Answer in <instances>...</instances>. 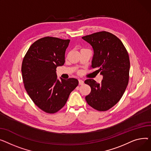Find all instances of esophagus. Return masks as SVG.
Returning a JSON list of instances; mask_svg holds the SVG:
<instances>
[{
  "label": "esophagus",
  "mask_w": 151,
  "mask_h": 151,
  "mask_svg": "<svg viewBox=\"0 0 151 151\" xmlns=\"http://www.w3.org/2000/svg\"><path fill=\"white\" fill-rule=\"evenodd\" d=\"M83 83H84V82L82 81V80H81V79L78 80V84L80 85H83Z\"/></svg>",
  "instance_id": "obj_1"
}]
</instances>
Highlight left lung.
I'll return each mask as SVG.
<instances>
[{"mask_svg": "<svg viewBox=\"0 0 151 151\" xmlns=\"http://www.w3.org/2000/svg\"><path fill=\"white\" fill-rule=\"evenodd\" d=\"M82 39L90 43L94 50L91 68H96V71L103 76L100 83L91 78L85 81L91 87V92L85 97V100L94 109L107 111L119 101L128 85V52L122 41L108 32L94 33Z\"/></svg>", "mask_w": 151, "mask_h": 151, "instance_id": "obj_1", "label": "left lung"}]
</instances>
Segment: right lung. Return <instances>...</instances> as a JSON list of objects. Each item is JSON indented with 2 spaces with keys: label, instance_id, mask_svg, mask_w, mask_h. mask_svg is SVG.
<instances>
[{
  "label": "right lung",
  "instance_id": "right-lung-1",
  "mask_svg": "<svg viewBox=\"0 0 151 151\" xmlns=\"http://www.w3.org/2000/svg\"><path fill=\"white\" fill-rule=\"evenodd\" d=\"M69 40L46 37L34 42L25 54L21 71L24 85L38 108L55 113L63 108L77 86L76 78L57 79L56 69L65 63Z\"/></svg>",
  "mask_w": 151,
  "mask_h": 151
}]
</instances>
